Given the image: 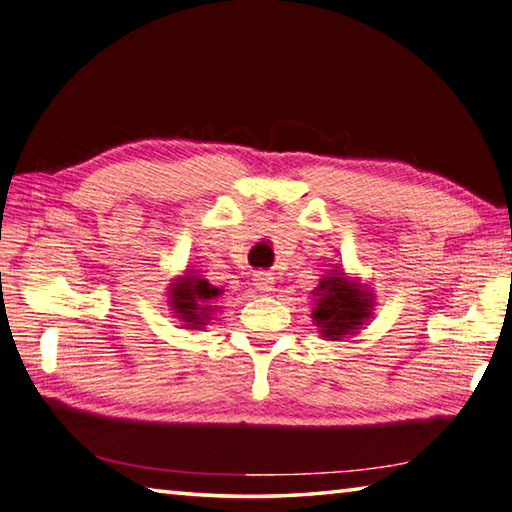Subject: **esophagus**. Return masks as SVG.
<instances>
[{"instance_id":"34e87169","label":"esophagus","mask_w":512,"mask_h":512,"mask_svg":"<svg viewBox=\"0 0 512 512\" xmlns=\"http://www.w3.org/2000/svg\"><path fill=\"white\" fill-rule=\"evenodd\" d=\"M275 277L271 275V273H266V271H257L255 273V280H253V284H255V288L257 291H262V293H271L273 291V282Z\"/></svg>"}]
</instances>
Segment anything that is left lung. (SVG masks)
Masks as SVG:
<instances>
[{
	"label": "left lung",
	"mask_w": 512,
	"mask_h": 512,
	"mask_svg": "<svg viewBox=\"0 0 512 512\" xmlns=\"http://www.w3.org/2000/svg\"><path fill=\"white\" fill-rule=\"evenodd\" d=\"M313 320L324 340H340L358 333L374 311V295L349 275L336 268L324 275L313 291Z\"/></svg>",
	"instance_id": "1"
}]
</instances>
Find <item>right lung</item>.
Instances as JSON below:
<instances>
[{"mask_svg":"<svg viewBox=\"0 0 512 512\" xmlns=\"http://www.w3.org/2000/svg\"><path fill=\"white\" fill-rule=\"evenodd\" d=\"M219 295L221 288L199 275L185 273L170 284V306L176 318L185 322V329H201L210 320L212 302Z\"/></svg>","mask_w":512,"mask_h":512,"instance_id":"add662e5","label":"right lung"}]
</instances>
